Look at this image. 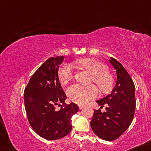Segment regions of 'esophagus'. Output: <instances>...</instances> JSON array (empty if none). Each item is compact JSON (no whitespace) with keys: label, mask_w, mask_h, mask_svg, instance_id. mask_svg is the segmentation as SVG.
<instances>
[{"label":"esophagus","mask_w":151,"mask_h":151,"mask_svg":"<svg viewBox=\"0 0 151 151\" xmlns=\"http://www.w3.org/2000/svg\"><path fill=\"white\" fill-rule=\"evenodd\" d=\"M84 107H85V105H79V108H80V109H83Z\"/></svg>","instance_id":"1"}]
</instances>
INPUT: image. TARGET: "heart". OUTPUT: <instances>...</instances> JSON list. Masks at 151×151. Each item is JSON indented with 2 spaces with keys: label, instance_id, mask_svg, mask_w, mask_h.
I'll return each instance as SVG.
<instances>
[{
  "label": "heart",
  "instance_id": "b5f03b06",
  "mask_svg": "<svg viewBox=\"0 0 151 151\" xmlns=\"http://www.w3.org/2000/svg\"><path fill=\"white\" fill-rule=\"evenodd\" d=\"M76 64L88 70L93 75L91 80L97 84L102 92L106 93L112 88V76L106 71L107 67L101 62L92 58H83L76 61ZM73 76L74 68L72 65L65 63L61 65L58 71V77L61 83L65 85L72 80ZM67 93L72 101L83 104L96 98L98 94V89L94 85L83 86L76 83L68 89Z\"/></svg>",
  "mask_w": 151,
  "mask_h": 151
}]
</instances>
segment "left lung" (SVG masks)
<instances>
[{
    "label": "left lung",
    "instance_id": "1",
    "mask_svg": "<svg viewBox=\"0 0 151 151\" xmlns=\"http://www.w3.org/2000/svg\"><path fill=\"white\" fill-rule=\"evenodd\" d=\"M109 62L116 71L117 81L111 94L96 101L105 112L94 110L90 122L94 133L100 139L112 141L119 138L132 123L135 111V88L131 76L117 60Z\"/></svg>",
    "mask_w": 151,
    "mask_h": 151
}]
</instances>
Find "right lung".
Instances as JSON below:
<instances>
[{
	"label": "right lung",
	"instance_id": "1",
	"mask_svg": "<svg viewBox=\"0 0 151 151\" xmlns=\"http://www.w3.org/2000/svg\"><path fill=\"white\" fill-rule=\"evenodd\" d=\"M64 56L47 59L32 76L24 89V105L29 123L36 133L47 140H57L70 133L71 117L79 107L65 103L66 95L58 78ZM61 106L60 110L55 106Z\"/></svg>",
	"mask_w": 151,
	"mask_h": 151
}]
</instances>
